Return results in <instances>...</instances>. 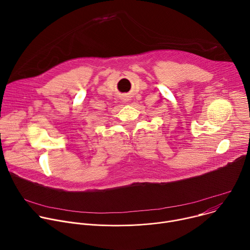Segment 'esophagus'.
Segmentation results:
<instances>
[{"label": "esophagus", "instance_id": "34e87169", "mask_svg": "<svg viewBox=\"0 0 250 250\" xmlns=\"http://www.w3.org/2000/svg\"><path fill=\"white\" fill-rule=\"evenodd\" d=\"M125 102H126V101H125Z\"/></svg>", "mask_w": 250, "mask_h": 250}]
</instances>
